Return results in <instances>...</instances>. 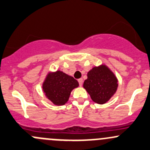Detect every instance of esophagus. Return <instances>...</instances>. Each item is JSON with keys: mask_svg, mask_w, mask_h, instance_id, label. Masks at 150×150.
Wrapping results in <instances>:
<instances>
[{"mask_svg": "<svg viewBox=\"0 0 150 150\" xmlns=\"http://www.w3.org/2000/svg\"><path fill=\"white\" fill-rule=\"evenodd\" d=\"M78 81L79 83V86H81L82 84H83V79H79L78 80Z\"/></svg>", "mask_w": 150, "mask_h": 150, "instance_id": "esophagus-1", "label": "esophagus"}]
</instances>
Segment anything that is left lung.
Segmentation results:
<instances>
[{"instance_id": "left-lung-1", "label": "left lung", "mask_w": 150, "mask_h": 150, "mask_svg": "<svg viewBox=\"0 0 150 150\" xmlns=\"http://www.w3.org/2000/svg\"><path fill=\"white\" fill-rule=\"evenodd\" d=\"M83 86L93 101L104 104L115 94L118 88V79L106 64H101L88 71Z\"/></svg>"}]
</instances>
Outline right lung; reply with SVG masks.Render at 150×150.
<instances>
[{
    "label": "right lung",
    "mask_w": 150,
    "mask_h": 150,
    "mask_svg": "<svg viewBox=\"0 0 150 150\" xmlns=\"http://www.w3.org/2000/svg\"><path fill=\"white\" fill-rule=\"evenodd\" d=\"M74 78L62 71H49L42 83L43 94L54 105H64L69 101L72 90L79 86Z\"/></svg>",
    "instance_id": "obj_1"
}]
</instances>
